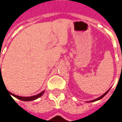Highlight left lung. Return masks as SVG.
I'll use <instances>...</instances> for the list:
<instances>
[{"instance_id":"1","label":"left lung","mask_w":122,"mask_h":122,"mask_svg":"<svg viewBox=\"0 0 122 122\" xmlns=\"http://www.w3.org/2000/svg\"><path fill=\"white\" fill-rule=\"evenodd\" d=\"M110 89H111V88H109V90H107V92H106V93H104V94L102 95H101V96H100V97H98V98H96V99H94V100H90V101H87V102H95V101H97V100H100V99H101V98H103V97H104L105 95H106L107 93H108L109 91V90H110Z\"/></svg>"}]
</instances>
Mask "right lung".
<instances>
[{
    "label": "right lung",
    "instance_id": "add662e5",
    "mask_svg": "<svg viewBox=\"0 0 122 122\" xmlns=\"http://www.w3.org/2000/svg\"><path fill=\"white\" fill-rule=\"evenodd\" d=\"M45 93V91H43L38 95H34V96H31V97H20L18 96V95H16L13 94V93H10V94L13 95V97H16L18 99H19L20 100H22V101H32V100H34L37 99V98H40V97H41L43 95V93Z\"/></svg>",
    "mask_w": 122,
    "mask_h": 122
}]
</instances>
